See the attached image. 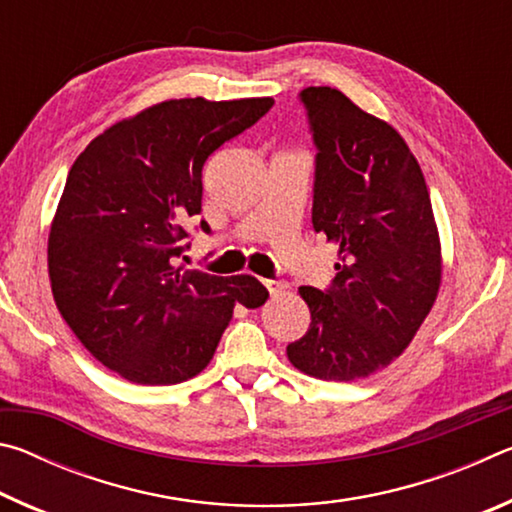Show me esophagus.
Listing matches in <instances>:
<instances>
[{
	"label": "esophagus",
	"instance_id": "34e87169",
	"mask_svg": "<svg viewBox=\"0 0 512 512\" xmlns=\"http://www.w3.org/2000/svg\"><path fill=\"white\" fill-rule=\"evenodd\" d=\"M264 287L268 289V293H271V296L275 298V296H280V293L287 289V282H280V280H264Z\"/></svg>",
	"mask_w": 512,
	"mask_h": 512
}]
</instances>
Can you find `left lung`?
Masks as SVG:
<instances>
[{"label":"left lung","mask_w":512,"mask_h":512,"mask_svg":"<svg viewBox=\"0 0 512 512\" xmlns=\"http://www.w3.org/2000/svg\"><path fill=\"white\" fill-rule=\"evenodd\" d=\"M316 146L311 223L339 246L327 289L300 287L311 311L289 361L316 379L386 368L418 332L440 287V241L418 160L386 121L332 88H305Z\"/></svg>","instance_id":"left-lung-1"}]
</instances>
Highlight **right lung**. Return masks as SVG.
<instances>
[{
    "mask_svg": "<svg viewBox=\"0 0 512 512\" xmlns=\"http://www.w3.org/2000/svg\"><path fill=\"white\" fill-rule=\"evenodd\" d=\"M271 108V97L164 101L94 137L69 169L49 232L51 291L76 339L124 379L196 377L237 302H266L253 275L183 271L178 259L201 214L205 160ZM198 228L210 235L207 221Z\"/></svg>",
    "mask_w": 512,
    "mask_h": 512,
    "instance_id": "add662e5",
    "label": "right lung"
}]
</instances>
